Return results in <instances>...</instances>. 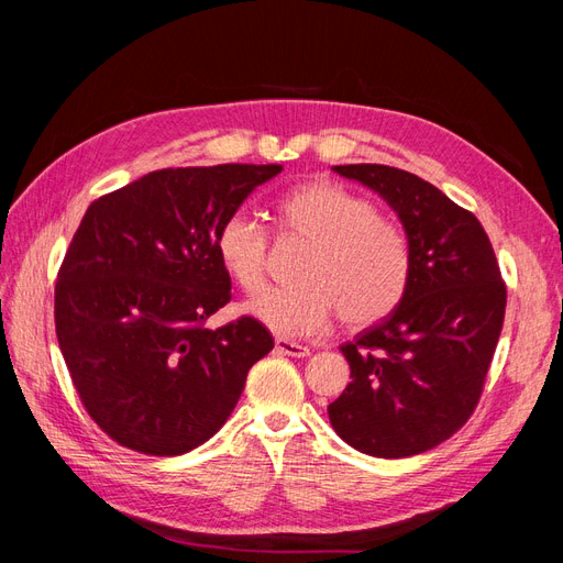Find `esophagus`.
<instances>
[{"label": "esophagus", "mask_w": 563, "mask_h": 563, "mask_svg": "<svg viewBox=\"0 0 563 563\" xmlns=\"http://www.w3.org/2000/svg\"><path fill=\"white\" fill-rule=\"evenodd\" d=\"M275 350L279 354H286V356H298V360H302V356L310 354V347H305L300 343H294V340H284V338L275 340Z\"/></svg>", "instance_id": "obj_1"}]
</instances>
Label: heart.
Masks as SVG:
<instances>
[{
    "label": "heart",
    "mask_w": 563,
    "mask_h": 563,
    "mask_svg": "<svg viewBox=\"0 0 563 563\" xmlns=\"http://www.w3.org/2000/svg\"><path fill=\"white\" fill-rule=\"evenodd\" d=\"M277 216L286 234L310 240L296 272L300 282L249 300V317L294 338L323 331L335 310L345 327L364 329L397 308L411 277V251L366 197L333 180H310L279 197ZM216 253L244 291L263 286L267 234L253 216L230 213L216 232Z\"/></svg>",
    "instance_id": "obj_1"
}]
</instances>
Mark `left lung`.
<instances>
[{"instance_id": "left-lung-1", "label": "left lung", "mask_w": 563, "mask_h": 563, "mask_svg": "<svg viewBox=\"0 0 563 563\" xmlns=\"http://www.w3.org/2000/svg\"><path fill=\"white\" fill-rule=\"evenodd\" d=\"M333 172L397 213L411 277L395 310L340 347L352 383L329 420L366 455H418L463 428L479 401L505 319L500 267L479 220L432 183L383 164Z\"/></svg>"}]
</instances>
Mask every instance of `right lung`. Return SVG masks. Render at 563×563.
Instances as JSON below:
<instances>
[{
	"label": "right lung",
	"instance_id": "1",
	"mask_svg": "<svg viewBox=\"0 0 563 563\" xmlns=\"http://www.w3.org/2000/svg\"><path fill=\"white\" fill-rule=\"evenodd\" d=\"M282 164L162 168L96 199L56 282V335L81 404L117 444L183 455L223 428L261 321L203 327L230 302L216 232Z\"/></svg>",
	"mask_w": 563,
	"mask_h": 563
}]
</instances>
